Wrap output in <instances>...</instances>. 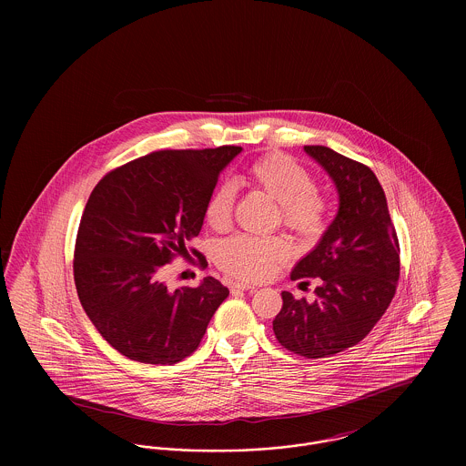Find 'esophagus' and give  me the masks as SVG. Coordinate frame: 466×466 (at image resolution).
<instances>
[{"label": "esophagus", "mask_w": 466, "mask_h": 466, "mask_svg": "<svg viewBox=\"0 0 466 466\" xmlns=\"http://www.w3.org/2000/svg\"><path fill=\"white\" fill-rule=\"evenodd\" d=\"M230 289H244V291H248V289H255V287H251V285H248V283L234 281V283H230Z\"/></svg>", "instance_id": "esophagus-1"}]
</instances>
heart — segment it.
Segmentation results:
<instances>
[{
    "label": "heart",
    "mask_w": 466,
    "mask_h": 466,
    "mask_svg": "<svg viewBox=\"0 0 466 466\" xmlns=\"http://www.w3.org/2000/svg\"><path fill=\"white\" fill-rule=\"evenodd\" d=\"M248 179L278 202V220L297 238L312 241L325 232L329 204L302 164L283 154H268L249 166ZM234 200V185L218 183L204 202L206 223L215 230H225L232 220ZM289 257V244L283 236L238 234L217 249L218 267L243 281L267 279Z\"/></svg>",
    "instance_id": "obj_1"
}]
</instances>
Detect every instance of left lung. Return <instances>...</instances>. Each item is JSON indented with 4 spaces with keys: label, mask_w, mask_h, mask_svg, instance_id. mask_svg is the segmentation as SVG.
Wrapping results in <instances>:
<instances>
[{
    "label": "left lung",
    "mask_w": 466,
    "mask_h": 466,
    "mask_svg": "<svg viewBox=\"0 0 466 466\" xmlns=\"http://www.w3.org/2000/svg\"><path fill=\"white\" fill-rule=\"evenodd\" d=\"M304 150L332 177L339 211L291 270V281L318 278L316 299L297 300L283 291L272 330L283 348L316 360L353 348L376 327L399 287L400 244L384 190L369 166L329 147Z\"/></svg>",
    "instance_id": "1"
}]
</instances>
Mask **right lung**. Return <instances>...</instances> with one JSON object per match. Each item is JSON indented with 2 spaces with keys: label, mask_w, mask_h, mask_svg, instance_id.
Segmentation results:
<instances>
[{
  "label": "right lung",
  "mask_w": 466,
  "mask_h": 466,
  "mask_svg": "<svg viewBox=\"0 0 466 466\" xmlns=\"http://www.w3.org/2000/svg\"><path fill=\"white\" fill-rule=\"evenodd\" d=\"M241 147L158 150L111 169L94 187L76 232L73 276L82 308L120 355L173 365L199 348L228 295L215 278L167 289L166 267L188 257L204 202ZM200 268L206 257L190 249Z\"/></svg>",
  "instance_id": "1"
}]
</instances>
